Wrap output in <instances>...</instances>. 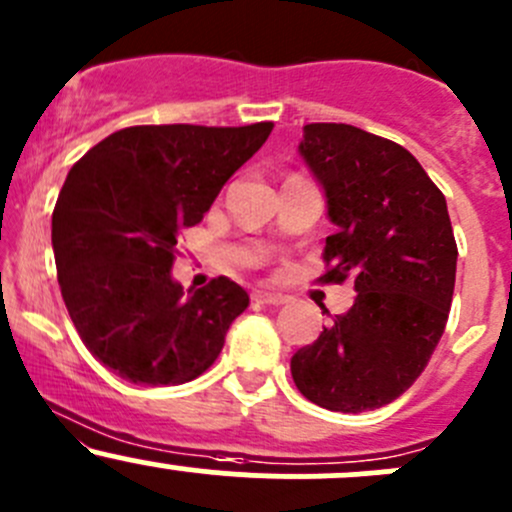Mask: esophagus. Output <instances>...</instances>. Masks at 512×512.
<instances>
[{"mask_svg":"<svg viewBox=\"0 0 512 512\" xmlns=\"http://www.w3.org/2000/svg\"><path fill=\"white\" fill-rule=\"evenodd\" d=\"M252 297H255V301H260V304H284V301H287L284 294L277 292H255Z\"/></svg>","mask_w":512,"mask_h":512,"instance_id":"obj_1","label":"esophagus"}]
</instances>
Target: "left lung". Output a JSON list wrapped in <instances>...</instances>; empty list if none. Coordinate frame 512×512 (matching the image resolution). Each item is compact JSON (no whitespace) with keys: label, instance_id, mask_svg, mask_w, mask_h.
Listing matches in <instances>:
<instances>
[{"label":"left lung","instance_id":"8db88e82","mask_svg":"<svg viewBox=\"0 0 512 512\" xmlns=\"http://www.w3.org/2000/svg\"><path fill=\"white\" fill-rule=\"evenodd\" d=\"M299 154L336 225L324 282L353 279L355 301L292 355V378L331 412L378 410L422 375L449 319L459 250L446 198L405 147L353 125H306Z\"/></svg>","mask_w":512,"mask_h":512}]
</instances>
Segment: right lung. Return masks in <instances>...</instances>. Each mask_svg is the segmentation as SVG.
Here are the masks:
<instances>
[{"mask_svg": "<svg viewBox=\"0 0 512 512\" xmlns=\"http://www.w3.org/2000/svg\"><path fill=\"white\" fill-rule=\"evenodd\" d=\"M272 132L142 125L95 144L58 193V284L85 348L134 385H184L213 365L250 297L218 277L184 292L176 242Z\"/></svg>", "mask_w": 512, "mask_h": 512, "instance_id": "right-lung-1", "label": "right lung"}]
</instances>
